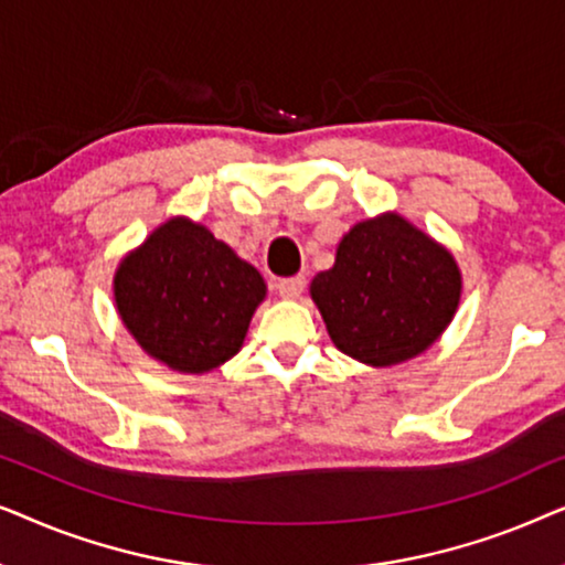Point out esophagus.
Returning <instances> with one entry per match:
<instances>
[{
	"label": "esophagus",
	"instance_id": "34e87169",
	"mask_svg": "<svg viewBox=\"0 0 565 565\" xmlns=\"http://www.w3.org/2000/svg\"><path fill=\"white\" fill-rule=\"evenodd\" d=\"M277 292H280L282 298H298L300 292L306 288V277L303 275H296V277H282V280L275 282Z\"/></svg>",
	"mask_w": 565,
	"mask_h": 565
}]
</instances>
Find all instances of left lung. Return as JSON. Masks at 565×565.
I'll return each mask as SVG.
<instances>
[{"label": "left lung", "mask_w": 565, "mask_h": 565, "mask_svg": "<svg viewBox=\"0 0 565 565\" xmlns=\"http://www.w3.org/2000/svg\"><path fill=\"white\" fill-rule=\"evenodd\" d=\"M311 298L339 350L385 367L427 350L452 321L460 273L452 254L401 215L362 221L339 242L337 262Z\"/></svg>", "instance_id": "left-lung-1"}]
</instances>
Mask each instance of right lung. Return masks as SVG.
Instances as JSON below:
<instances>
[{"label": "right lung", "mask_w": 565, "mask_h": 565, "mask_svg": "<svg viewBox=\"0 0 565 565\" xmlns=\"http://www.w3.org/2000/svg\"><path fill=\"white\" fill-rule=\"evenodd\" d=\"M265 298V280L198 223L172 218L115 273L122 323L151 358L207 373L234 358Z\"/></svg>", "instance_id": "obj_1"}]
</instances>
